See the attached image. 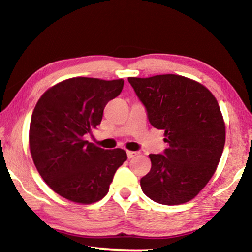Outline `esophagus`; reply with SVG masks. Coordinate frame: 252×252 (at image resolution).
Instances as JSON below:
<instances>
[{
	"label": "esophagus",
	"instance_id": "obj_1",
	"mask_svg": "<svg viewBox=\"0 0 252 252\" xmlns=\"http://www.w3.org/2000/svg\"><path fill=\"white\" fill-rule=\"evenodd\" d=\"M126 153H127V157L128 158H133L134 156H136L137 155V153H135V151H130V150H127Z\"/></svg>",
	"mask_w": 252,
	"mask_h": 252
}]
</instances>
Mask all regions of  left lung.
I'll return each mask as SVG.
<instances>
[{
  "instance_id": "obj_1",
  "label": "left lung",
  "mask_w": 252,
  "mask_h": 252,
  "mask_svg": "<svg viewBox=\"0 0 252 252\" xmlns=\"http://www.w3.org/2000/svg\"><path fill=\"white\" fill-rule=\"evenodd\" d=\"M151 125L164 130L168 148L149 155L142 191L164 205L191 201L215 174L226 140L218 101L205 86L178 74L128 78Z\"/></svg>"
}]
</instances>
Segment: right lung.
I'll return each instance as SVG.
<instances>
[{"instance_id":"obj_1","label":"right lung","mask_w":252,"mask_h":252,"mask_svg":"<svg viewBox=\"0 0 252 252\" xmlns=\"http://www.w3.org/2000/svg\"><path fill=\"white\" fill-rule=\"evenodd\" d=\"M123 87V79L75 77L54 85L37 101L30 125L31 155L41 178L62 197L78 204L101 201L127 159L120 148L104 150L84 139Z\"/></svg>"}]
</instances>
